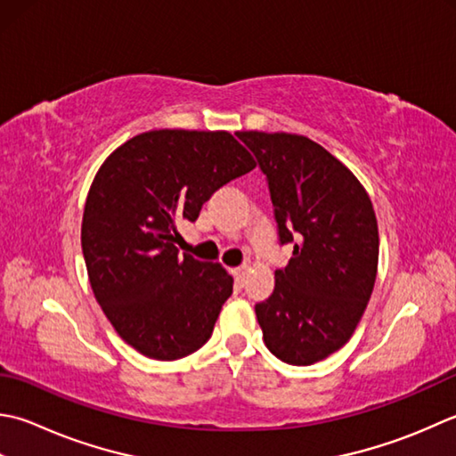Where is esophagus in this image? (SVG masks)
I'll use <instances>...</instances> for the list:
<instances>
[{"mask_svg": "<svg viewBox=\"0 0 456 456\" xmlns=\"http://www.w3.org/2000/svg\"><path fill=\"white\" fill-rule=\"evenodd\" d=\"M231 274L235 276V281L239 284L245 282V274H247V266H237V269H231Z\"/></svg>", "mask_w": 456, "mask_h": 456, "instance_id": "34e87169", "label": "esophagus"}]
</instances>
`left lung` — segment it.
<instances>
[{"label":"left lung","mask_w":456,"mask_h":456,"mask_svg":"<svg viewBox=\"0 0 456 456\" xmlns=\"http://www.w3.org/2000/svg\"><path fill=\"white\" fill-rule=\"evenodd\" d=\"M266 175L281 245L274 290L255 306L265 346L312 365L350 340L378 274L379 233L368 191L340 159L306 136L237 132Z\"/></svg>","instance_id":"1"}]
</instances>
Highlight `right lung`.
Wrapping results in <instances>:
<instances>
[{"instance_id": "add662e5", "label": "right lung", "mask_w": 456, "mask_h": 456, "mask_svg": "<svg viewBox=\"0 0 456 456\" xmlns=\"http://www.w3.org/2000/svg\"><path fill=\"white\" fill-rule=\"evenodd\" d=\"M255 159L225 130H150L94 175L80 243L94 298L116 332L151 360H180L209 340L233 279L180 255L175 223L195 221L219 187Z\"/></svg>"}]
</instances>
